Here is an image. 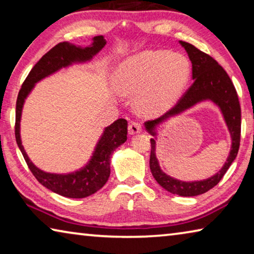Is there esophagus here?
<instances>
[{
	"mask_svg": "<svg viewBox=\"0 0 254 254\" xmlns=\"http://www.w3.org/2000/svg\"><path fill=\"white\" fill-rule=\"evenodd\" d=\"M142 127H141V124L137 122H131L128 124V134H136V133H140Z\"/></svg>",
	"mask_w": 254,
	"mask_h": 254,
	"instance_id": "obj_1",
	"label": "esophagus"
}]
</instances>
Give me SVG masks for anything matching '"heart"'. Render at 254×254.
<instances>
[{
	"mask_svg": "<svg viewBox=\"0 0 254 254\" xmlns=\"http://www.w3.org/2000/svg\"><path fill=\"white\" fill-rule=\"evenodd\" d=\"M191 66L186 56L169 50H144L123 60L114 71V86L135 95L134 107L145 118L170 111L186 91Z\"/></svg>",
	"mask_w": 254,
	"mask_h": 254,
	"instance_id": "heart-1",
	"label": "heart"
}]
</instances>
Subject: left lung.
Listing matches in <instances>:
<instances>
[{
  "label": "left lung",
  "mask_w": 254,
  "mask_h": 254,
  "mask_svg": "<svg viewBox=\"0 0 254 254\" xmlns=\"http://www.w3.org/2000/svg\"><path fill=\"white\" fill-rule=\"evenodd\" d=\"M179 44L186 50L191 62L194 83L173 109L160 118L145 122L144 127L148 133L154 136L150 139L151 141L150 170L154 179L162 188H165L171 194L189 197L204 194L216 186L238 156L241 136V107L238 93L235 91L233 83L227 72L223 69L222 66L218 65L216 60L188 42L179 41ZM204 100L213 101L221 110L231 134V151L222 169L212 178L197 182H183L163 173L158 166L155 156L156 127L163 122L168 121V118L181 114L183 111Z\"/></svg>",
  "instance_id": "left-lung-1"
}]
</instances>
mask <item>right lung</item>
<instances>
[{
  "label": "right lung",
  "mask_w": 254,
  "mask_h": 254,
  "mask_svg": "<svg viewBox=\"0 0 254 254\" xmlns=\"http://www.w3.org/2000/svg\"><path fill=\"white\" fill-rule=\"evenodd\" d=\"M105 45L106 40L103 36L94 37L92 45L87 47L76 46L67 41L56 45L33 66L22 84L16 100L15 140L29 169L38 182L46 188L68 198H85L95 194L106 184L111 174L112 153L127 141V121L119 119L104 128L101 139L94 149L93 156L83 168L69 174H51L46 173L33 165L21 142L20 122L23 104L38 81L55 74L62 68L71 66L72 64L91 62L94 56L100 53Z\"/></svg>",
  "instance_id": "1"
}]
</instances>
